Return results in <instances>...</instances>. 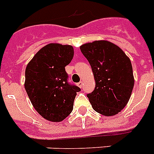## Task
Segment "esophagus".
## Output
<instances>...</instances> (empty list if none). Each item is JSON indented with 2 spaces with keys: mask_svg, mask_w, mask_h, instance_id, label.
Wrapping results in <instances>:
<instances>
[{
  "mask_svg": "<svg viewBox=\"0 0 154 154\" xmlns=\"http://www.w3.org/2000/svg\"><path fill=\"white\" fill-rule=\"evenodd\" d=\"M83 82H79V83H77V86H78L79 88H82V87H83Z\"/></svg>",
  "mask_w": 154,
  "mask_h": 154,
  "instance_id": "esophagus-1",
  "label": "esophagus"
}]
</instances>
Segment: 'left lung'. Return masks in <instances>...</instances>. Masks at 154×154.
I'll return each instance as SVG.
<instances>
[{"instance_id": "left-lung-1", "label": "left lung", "mask_w": 154, "mask_h": 154, "mask_svg": "<svg viewBox=\"0 0 154 154\" xmlns=\"http://www.w3.org/2000/svg\"><path fill=\"white\" fill-rule=\"evenodd\" d=\"M91 64L95 87L87 94L94 110L104 116L121 112L130 100L134 85L130 58L116 44L95 40L80 46Z\"/></svg>"}]
</instances>
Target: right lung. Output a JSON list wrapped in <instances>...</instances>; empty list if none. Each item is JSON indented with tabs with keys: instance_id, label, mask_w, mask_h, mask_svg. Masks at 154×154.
Here are the masks:
<instances>
[{
	"instance_id": "obj_1",
	"label": "right lung",
	"mask_w": 154,
	"mask_h": 154,
	"mask_svg": "<svg viewBox=\"0 0 154 154\" xmlns=\"http://www.w3.org/2000/svg\"><path fill=\"white\" fill-rule=\"evenodd\" d=\"M73 56L71 45L51 43L39 50L27 65L24 88L33 107L48 121L62 122L73 110L80 89L67 83L65 71Z\"/></svg>"
}]
</instances>
